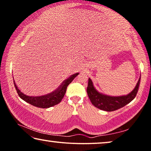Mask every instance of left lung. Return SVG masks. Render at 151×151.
I'll list each match as a JSON object with an SVG mask.
<instances>
[{
  "label": "left lung",
  "mask_w": 151,
  "mask_h": 151,
  "mask_svg": "<svg viewBox=\"0 0 151 151\" xmlns=\"http://www.w3.org/2000/svg\"><path fill=\"white\" fill-rule=\"evenodd\" d=\"M140 78L141 76H139L135 88L129 94L122 96H114L99 92L93 85L92 81L90 78H89L87 93L91 103L93 105H94V107L106 111H116L124 107L135 99L139 90Z\"/></svg>",
  "instance_id": "left-lung-1"
}]
</instances>
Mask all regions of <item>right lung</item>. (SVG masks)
Returning <instances> with one entry per match:
<instances>
[{"instance_id": "obj_1", "label": "right lung", "mask_w": 151, "mask_h": 151, "mask_svg": "<svg viewBox=\"0 0 151 151\" xmlns=\"http://www.w3.org/2000/svg\"><path fill=\"white\" fill-rule=\"evenodd\" d=\"M78 75V73H76L71 75L68 78L64 80V81L61 83V84L56 90L52 91L50 93H48V94L42 95V96H28V95L24 94L18 88L14 81V83L18 96L23 101L35 106V107L44 108H44L52 107V106H55L60 103L65 94L68 86L73 81L74 78Z\"/></svg>"}]
</instances>
